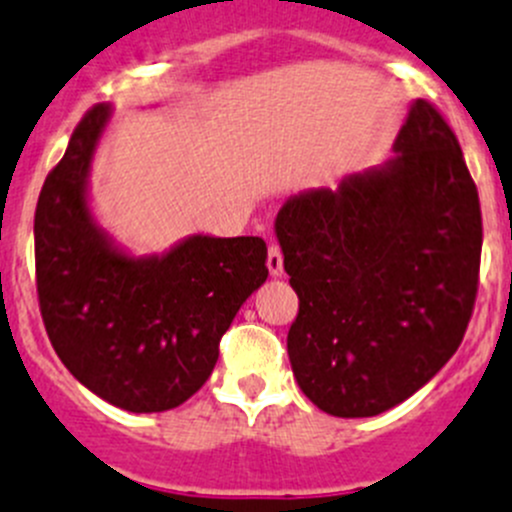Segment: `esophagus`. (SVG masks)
I'll return each mask as SVG.
<instances>
[{"instance_id": "esophagus-1", "label": "esophagus", "mask_w": 512, "mask_h": 512, "mask_svg": "<svg viewBox=\"0 0 512 512\" xmlns=\"http://www.w3.org/2000/svg\"><path fill=\"white\" fill-rule=\"evenodd\" d=\"M267 267H270V275L275 277H282V272H285V267H282V250L277 242H272L270 252H267Z\"/></svg>"}]
</instances>
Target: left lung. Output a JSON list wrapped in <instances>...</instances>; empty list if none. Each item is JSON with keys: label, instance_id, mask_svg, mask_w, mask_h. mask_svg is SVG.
Instances as JSON below:
<instances>
[{"label": "left lung", "instance_id": "8db88e82", "mask_svg": "<svg viewBox=\"0 0 512 512\" xmlns=\"http://www.w3.org/2000/svg\"><path fill=\"white\" fill-rule=\"evenodd\" d=\"M393 152L335 192L292 195L275 220L300 297L292 372L335 418H372L418 393L473 315L483 220L458 137L415 99Z\"/></svg>", "mask_w": 512, "mask_h": 512}]
</instances>
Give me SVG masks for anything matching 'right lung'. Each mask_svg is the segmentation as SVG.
<instances>
[{
	"instance_id": "add662e5",
	"label": "right lung",
	"mask_w": 512,
	"mask_h": 512,
	"mask_svg": "<svg viewBox=\"0 0 512 512\" xmlns=\"http://www.w3.org/2000/svg\"><path fill=\"white\" fill-rule=\"evenodd\" d=\"M109 117V104L84 114L39 192V310L54 352L84 388L114 408L162 413L212 375L220 337L267 280V245L190 235L162 255L119 247L89 207V167Z\"/></svg>"
}]
</instances>
